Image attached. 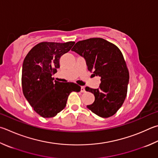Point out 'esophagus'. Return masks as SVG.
Wrapping results in <instances>:
<instances>
[{"label":"esophagus","instance_id":"obj_1","mask_svg":"<svg viewBox=\"0 0 158 158\" xmlns=\"http://www.w3.org/2000/svg\"><path fill=\"white\" fill-rule=\"evenodd\" d=\"M81 93H85V87L84 86H81Z\"/></svg>","mask_w":158,"mask_h":158}]
</instances>
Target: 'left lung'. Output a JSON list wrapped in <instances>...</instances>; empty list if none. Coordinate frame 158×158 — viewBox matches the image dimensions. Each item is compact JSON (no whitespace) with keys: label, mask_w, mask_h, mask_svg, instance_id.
Listing matches in <instances>:
<instances>
[{"label":"left lung","mask_w":158,"mask_h":158,"mask_svg":"<svg viewBox=\"0 0 158 158\" xmlns=\"http://www.w3.org/2000/svg\"><path fill=\"white\" fill-rule=\"evenodd\" d=\"M72 50L85 59L89 71L101 77L99 88H85L95 98L87 108L99 117L113 116L124 102L129 81L128 70L122 52L115 45L102 38L78 41Z\"/></svg>","instance_id":"left-lung-1"}]
</instances>
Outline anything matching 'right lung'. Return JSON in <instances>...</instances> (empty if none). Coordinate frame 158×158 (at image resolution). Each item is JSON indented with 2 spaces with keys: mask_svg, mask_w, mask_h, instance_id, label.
Returning <instances> with one entry per match:
<instances>
[{
  "mask_svg": "<svg viewBox=\"0 0 158 158\" xmlns=\"http://www.w3.org/2000/svg\"><path fill=\"white\" fill-rule=\"evenodd\" d=\"M74 43H39L24 59L23 93L34 110L44 118L55 116L65 107L71 92L81 90L77 84L59 82L52 77L60 67V57L68 52Z\"/></svg>",
  "mask_w": 158,
  "mask_h": 158,
  "instance_id": "add662e5",
  "label": "right lung"
}]
</instances>
